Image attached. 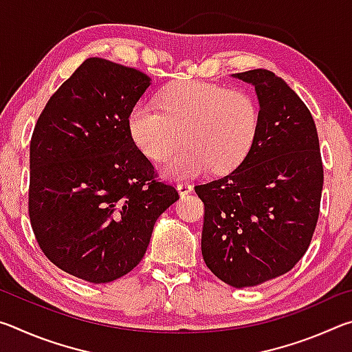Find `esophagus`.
I'll use <instances>...</instances> for the list:
<instances>
[{
    "label": "esophagus",
    "instance_id": "obj_1",
    "mask_svg": "<svg viewBox=\"0 0 352 352\" xmlns=\"http://www.w3.org/2000/svg\"><path fill=\"white\" fill-rule=\"evenodd\" d=\"M177 189L180 195H188L192 192V184L188 183V182H182V183H177Z\"/></svg>",
    "mask_w": 352,
    "mask_h": 352
}]
</instances>
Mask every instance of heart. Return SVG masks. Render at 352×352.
<instances>
[{"instance_id": "heart-1", "label": "heart", "mask_w": 352, "mask_h": 352, "mask_svg": "<svg viewBox=\"0 0 352 352\" xmlns=\"http://www.w3.org/2000/svg\"><path fill=\"white\" fill-rule=\"evenodd\" d=\"M159 109L148 102L133 105L127 118L130 138L153 162L169 158L163 175L174 180L199 175L212 166L228 172L239 164L258 132V105L248 93L226 90L204 80H183L160 94Z\"/></svg>"}]
</instances>
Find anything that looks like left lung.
Instances as JSON below:
<instances>
[{"mask_svg":"<svg viewBox=\"0 0 352 352\" xmlns=\"http://www.w3.org/2000/svg\"><path fill=\"white\" fill-rule=\"evenodd\" d=\"M259 100L258 132L228 175L195 186L205 204L201 254L236 289L287 273L305 256L317 226L323 164L314 118L269 69L233 74Z\"/></svg>","mask_w":352,"mask_h":352,"instance_id":"1","label":"left lung"}]
</instances>
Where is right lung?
<instances>
[{
    "label": "right lung",
    "mask_w": 352,
    "mask_h": 352,
    "mask_svg": "<svg viewBox=\"0 0 352 352\" xmlns=\"http://www.w3.org/2000/svg\"><path fill=\"white\" fill-rule=\"evenodd\" d=\"M151 77L87 58L52 94L31 140L29 217L58 269L102 284L140 264L157 219L178 200L155 180L127 118Z\"/></svg>",
    "instance_id": "right-lung-1"
}]
</instances>
